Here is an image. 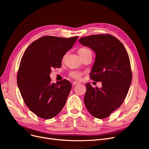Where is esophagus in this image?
<instances>
[{"instance_id":"1","label":"esophagus","mask_w":149,"mask_h":149,"mask_svg":"<svg viewBox=\"0 0 149 149\" xmlns=\"http://www.w3.org/2000/svg\"><path fill=\"white\" fill-rule=\"evenodd\" d=\"M80 84V83L78 82V81H74L72 82L73 85H76V84Z\"/></svg>"}]
</instances>
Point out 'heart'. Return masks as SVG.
<instances>
[{
    "mask_svg": "<svg viewBox=\"0 0 149 149\" xmlns=\"http://www.w3.org/2000/svg\"><path fill=\"white\" fill-rule=\"evenodd\" d=\"M88 51H89V50L86 48H81L79 50V51H78V53H79V54H81ZM81 75H82V74L79 71H77V70H72V71H70L69 74V75L70 77H72V78H73V79H80Z\"/></svg>",
    "mask_w": 149,
    "mask_h": 149,
    "instance_id": "b5f03b06",
    "label": "heart"
}]
</instances>
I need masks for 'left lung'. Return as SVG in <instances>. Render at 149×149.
Returning <instances> with one entry per match:
<instances>
[{
  "label": "left lung",
  "instance_id": "left-lung-1",
  "mask_svg": "<svg viewBox=\"0 0 149 149\" xmlns=\"http://www.w3.org/2000/svg\"><path fill=\"white\" fill-rule=\"evenodd\" d=\"M79 42L95 52L91 79L102 83L101 88L86 83L84 103L92 116L104 119L121 106L128 93L132 79L128 54L118 39L110 34L84 37Z\"/></svg>",
  "mask_w": 149,
  "mask_h": 149
}]
</instances>
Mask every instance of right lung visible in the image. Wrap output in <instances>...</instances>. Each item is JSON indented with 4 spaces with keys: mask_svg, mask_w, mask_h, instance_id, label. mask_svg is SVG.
<instances>
[{
    "mask_svg": "<svg viewBox=\"0 0 149 149\" xmlns=\"http://www.w3.org/2000/svg\"><path fill=\"white\" fill-rule=\"evenodd\" d=\"M78 37L43 36L30 44L23 55L18 88L29 110L43 119L56 116L66 104L71 83L65 79L52 83L49 75L52 68L61 67L63 57Z\"/></svg>",
    "mask_w": 149,
    "mask_h": 149,
    "instance_id": "add662e5",
    "label": "right lung"
}]
</instances>
